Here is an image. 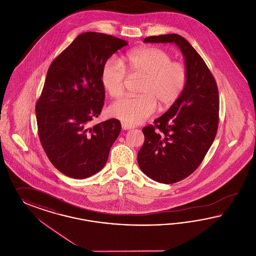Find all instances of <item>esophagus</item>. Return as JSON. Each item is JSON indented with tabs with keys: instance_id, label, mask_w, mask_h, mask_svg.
I'll return each instance as SVG.
<instances>
[{
	"instance_id": "esophagus-1",
	"label": "esophagus",
	"mask_w": 256,
	"mask_h": 256,
	"mask_svg": "<svg viewBox=\"0 0 256 256\" xmlns=\"http://www.w3.org/2000/svg\"><path fill=\"white\" fill-rule=\"evenodd\" d=\"M134 128V126L132 124H128L122 123V130H132Z\"/></svg>"
}]
</instances>
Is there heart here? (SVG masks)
<instances>
[{
  "label": "heart",
  "mask_w": 256,
  "mask_h": 256,
  "mask_svg": "<svg viewBox=\"0 0 256 256\" xmlns=\"http://www.w3.org/2000/svg\"><path fill=\"white\" fill-rule=\"evenodd\" d=\"M124 66L132 77H142L140 96L124 97L110 106V114L128 124L142 123L156 110L172 106L184 90L188 70L184 64L172 62V55L162 48L144 46L128 52ZM123 66L115 59L106 62L102 68V86L112 98L122 96L126 82Z\"/></svg>",
  "instance_id": "obj_1"
}]
</instances>
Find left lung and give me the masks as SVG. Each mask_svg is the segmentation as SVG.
Returning a JSON list of instances; mask_svg holds the SVG:
<instances>
[{"mask_svg": "<svg viewBox=\"0 0 256 256\" xmlns=\"http://www.w3.org/2000/svg\"><path fill=\"white\" fill-rule=\"evenodd\" d=\"M144 42H174L182 52L188 81L166 112L144 126L138 152L141 170L154 181L174 184L192 174L214 140L219 95L214 78L192 46L178 34L150 36Z\"/></svg>", "mask_w": 256, "mask_h": 256, "instance_id": "left-lung-1", "label": "left lung"}]
</instances>
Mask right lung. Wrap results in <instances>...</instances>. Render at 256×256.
Here are the masks:
<instances>
[{"label":"right lung","mask_w":256,"mask_h":256,"mask_svg":"<svg viewBox=\"0 0 256 256\" xmlns=\"http://www.w3.org/2000/svg\"><path fill=\"white\" fill-rule=\"evenodd\" d=\"M128 42L84 32L52 62L36 104L38 132L52 164L62 174L84 179L99 172L121 132L110 119L90 126L104 106L102 68Z\"/></svg>","instance_id":"obj_1"}]
</instances>
